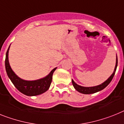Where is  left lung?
I'll return each mask as SVG.
<instances>
[{
	"label": "left lung",
	"instance_id": "obj_1",
	"mask_svg": "<svg viewBox=\"0 0 124 124\" xmlns=\"http://www.w3.org/2000/svg\"><path fill=\"white\" fill-rule=\"evenodd\" d=\"M117 63H118V60H117V56L116 58V64H115V69H114V72L112 74L110 77L108 78L107 80L105 81H104L103 83H101V85H99L98 86H92V87H85V86H81L80 85H78L77 83H75V81L72 80V83L73 85L74 88H75L76 90H77L78 92L81 93L83 94H92L94 93L98 92L99 91L102 90L103 89H104L111 82L112 80L113 79L114 77V75L115 73V71H116V69H117Z\"/></svg>",
	"mask_w": 124,
	"mask_h": 124
}]
</instances>
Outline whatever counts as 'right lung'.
Returning a JSON list of instances; mask_svg holds the SVG:
<instances>
[{
	"label": "right lung",
	"instance_id": "right-lung-1",
	"mask_svg": "<svg viewBox=\"0 0 124 124\" xmlns=\"http://www.w3.org/2000/svg\"><path fill=\"white\" fill-rule=\"evenodd\" d=\"M9 47L10 46L6 53L5 65H6L7 76L10 78L15 87L20 92L27 96H36V95H41L46 92L50 86L52 78H53V74L56 70V68H54L46 77L39 80H34V81H27V80H23L19 77H18L10 68L9 62V58H8Z\"/></svg>",
	"mask_w": 124,
	"mask_h": 124
}]
</instances>
